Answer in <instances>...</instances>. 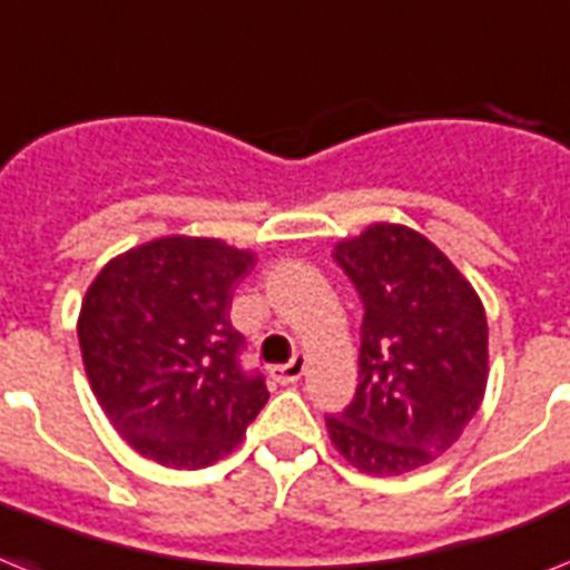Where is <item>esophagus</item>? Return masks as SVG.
<instances>
[{
	"label": "esophagus",
	"mask_w": 570,
	"mask_h": 570,
	"mask_svg": "<svg viewBox=\"0 0 570 570\" xmlns=\"http://www.w3.org/2000/svg\"><path fill=\"white\" fill-rule=\"evenodd\" d=\"M304 372H307V357H304V354H295L286 365H275V368H272V377H275L277 383H298L301 377H304Z\"/></svg>",
	"instance_id": "34e87169"
}]
</instances>
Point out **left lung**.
I'll list each match as a JSON object with an SVG mask.
<instances>
[{
	"instance_id": "left-lung-1",
	"label": "left lung",
	"mask_w": 570,
	"mask_h": 570,
	"mask_svg": "<svg viewBox=\"0 0 570 570\" xmlns=\"http://www.w3.org/2000/svg\"><path fill=\"white\" fill-rule=\"evenodd\" d=\"M333 257L363 298L357 395L327 415L354 469L392 478L428 465L483 404L489 325L478 289L424 234L374 222Z\"/></svg>"
}]
</instances>
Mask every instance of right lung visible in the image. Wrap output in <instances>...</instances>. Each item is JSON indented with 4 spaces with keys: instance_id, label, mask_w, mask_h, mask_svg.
Returning <instances> with one entry per match:
<instances>
[{
    "instance_id": "right-lung-1",
    "label": "right lung",
    "mask_w": 570,
    "mask_h": 570,
    "mask_svg": "<svg viewBox=\"0 0 570 570\" xmlns=\"http://www.w3.org/2000/svg\"><path fill=\"white\" fill-rule=\"evenodd\" d=\"M252 248L213 237H157L110 257L87 286L78 345L90 390L134 451L166 469H205L243 442L269 401L239 368L228 322Z\"/></svg>"
}]
</instances>
